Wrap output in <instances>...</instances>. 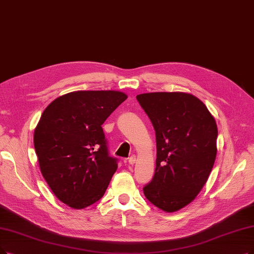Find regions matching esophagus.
Here are the masks:
<instances>
[{"label":"esophagus","instance_id":"34e87169","mask_svg":"<svg viewBox=\"0 0 254 254\" xmlns=\"http://www.w3.org/2000/svg\"><path fill=\"white\" fill-rule=\"evenodd\" d=\"M135 161H136V156H135V155H131V156L129 157V159H128V162H129L130 165L135 164Z\"/></svg>","mask_w":254,"mask_h":254}]
</instances>
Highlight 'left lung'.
<instances>
[{
	"label": "left lung",
	"mask_w": 254,
	"mask_h": 254,
	"mask_svg": "<svg viewBox=\"0 0 254 254\" xmlns=\"http://www.w3.org/2000/svg\"><path fill=\"white\" fill-rule=\"evenodd\" d=\"M156 135V168L144 194L159 209L187 206L203 188L217 155L218 128L197 97L186 93L137 95Z\"/></svg>",
	"instance_id": "1"
}]
</instances>
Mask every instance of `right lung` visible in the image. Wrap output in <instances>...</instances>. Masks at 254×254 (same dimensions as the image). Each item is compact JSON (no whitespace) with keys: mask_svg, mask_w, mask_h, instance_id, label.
I'll list each match as a JSON object with an SVG mask.
<instances>
[{"mask_svg":"<svg viewBox=\"0 0 254 254\" xmlns=\"http://www.w3.org/2000/svg\"><path fill=\"white\" fill-rule=\"evenodd\" d=\"M127 99L116 90H78L55 99L34 130L40 172L64 204L82 209L103 197L118 169L102 124Z\"/></svg>","mask_w":254,"mask_h":254,"instance_id":"right-lung-1","label":"right lung"}]
</instances>
